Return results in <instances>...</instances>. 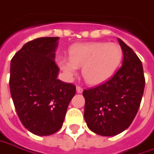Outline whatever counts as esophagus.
<instances>
[{"mask_svg": "<svg viewBox=\"0 0 154 154\" xmlns=\"http://www.w3.org/2000/svg\"><path fill=\"white\" fill-rule=\"evenodd\" d=\"M83 90H84V89H83L82 87H80V86H77V93H82V92H83Z\"/></svg>", "mask_w": 154, "mask_h": 154, "instance_id": "1", "label": "esophagus"}]
</instances>
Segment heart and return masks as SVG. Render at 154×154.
I'll return each mask as SVG.
<instances>
[{
	"mask_svg": "<svg viewBox=\"0 0 154 154\" xmlns=\"http://www.w3.org/2000/svg\"><path fill=\"white\" fill-rule=\"evenodd\" d=\"M70 58H62L58 64L66 78L76 76L78 68L85 81L91 85H99L109 80L122 58V50L116 43L91 42L70 48Z\"/></svg>",
	"mask_w": 154,
	"mask_h": 154,
	"instance_id": "b5f03b06",
	"label": "heart"
}]
</instances>
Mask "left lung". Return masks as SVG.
Wrapping results in <instances>:
<instances>
[{
    "mask_svg": "<svg viewBox=\"0 0 154 154\" xmlns=\"http://www.w3.org/2000/svg\"><path fill=\"white\" fill-rule=\"evenodd\" d=\"M123 51L122 66L104 84L84 90V119L88 128L102 136L126 130L140 108L145 88L143 66L128 45L118 38Z\"/></svg>",
    "mask_w": 154,
    "mask_h": 154,
    "instance_id": "obj_1",
    "label": "left lung"
}]
</instances>
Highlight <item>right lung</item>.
<instances>
[{
  "label": "right lung",
  "mask_w": 154,
  "mask_h": 154,
  "mask_svg": "<svg viewBox=\"0 0 154 154\" xmlns=\"http://www.w3.org/2000/svg\"><path fill=\"white\" fill-rule=\"evenodd\" d=\"M58 37L38 38L25 44L13 57L9 87L23 126L38 136L51 135L64 122L76 86L57 79L55 63Z\"/></svg>",
  "instance_id": "obj_1"
}]
</instances>
